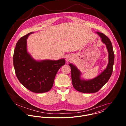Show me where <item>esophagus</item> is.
<instances>
[{
	"label": "esophagus",
	"mask_w": 126,
	"mask_h": 126,
	"mask_svg": "<svg viewBox=\"0 0 126 126\" xmlns=\"http://www.w3.org/2000/svg\"><path fill=\"white\" fill-rule=\"evenodd\" d=\"M71 59H72V57H71V56H70V55H67V56H66V61H69L70 60H71Z\"/></svg>",
	"instance_id": "obj_1"
}]
</instances>
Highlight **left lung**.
Masks as SVG:
<instances>
[{"instance_id":"8db88e82","label":"left lung","mask_w":126,"mask_h":126,"mask_svg":"<svg viewBox=\"0 0 126 126\" xmlns=\"http://www.w3.org/2000/svg\"><path fill=\"white\" fill-rule=\"evenodd\" d=\"M97 33L101 38L102 42L106 45L109 52V63L106 69L96 78L85 80L81 79V73L77 68L72 63L69 64L71 67L72 84L74 88L78 91L83 93H93L98 91L108 82L113 70L114 54L111 41L103 33L99 32H97Z\"/></svg>"}]
</instances>
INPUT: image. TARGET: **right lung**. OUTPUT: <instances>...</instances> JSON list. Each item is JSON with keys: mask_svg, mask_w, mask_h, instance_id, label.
Instances as JSON below:
<instances>
[{"mask_svg": "<svg viewBox=\"0 0 126 126\" xmlns=\"http://www.w3.org/2000/svg\"><path fill=\"white\" fill-rule=\"evenodd\" d=\"M30 32L17 42L13 56L14 66L20 83L28 90L36 93L47 92L53 86L59 69L65 63L64 59L57 61H36L27 50V39Z\"/></svg>", "mask_w": 126, "mask_h": 126, "instance_id": "add662e5", "label": "right lung"}]
</instances>
